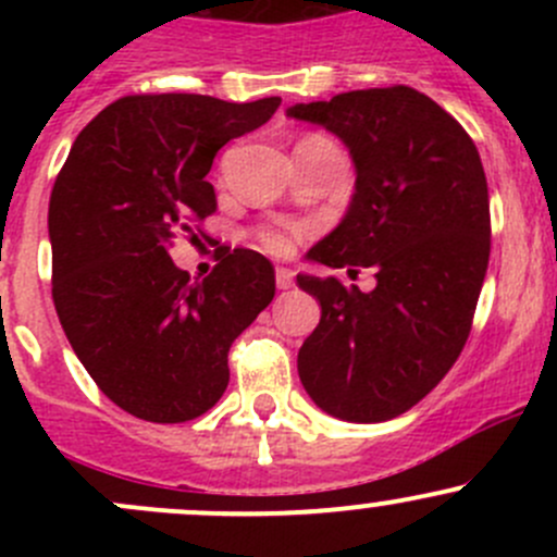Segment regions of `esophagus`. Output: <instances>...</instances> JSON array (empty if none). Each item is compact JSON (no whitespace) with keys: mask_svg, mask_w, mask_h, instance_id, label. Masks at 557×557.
Segmentation results:
<instances>
[{"mask_svg":"<svg viewBox=\"0 0 557 557\" xmlns=\"http://www.w3.org/2000/svg\"><path fill=\"white\" fill-rule=\"evenodd\" d=\"M274 280H277V288L280 290H288L290 285H294V272L285 267H277V272H274Z\"/></svg>","mask_w":557,"mask_h":557,"instance_id":"34e87169","label":"esophagus"}]
</instances>
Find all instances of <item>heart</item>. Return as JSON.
I'll return each instance as SVG.
<instances>
[{
    "label": "heart",
    "instance_id": "1",
    "mask_svg": "<svg viewBox=\"0 0 557 557\" xmlns=\"http://www.w3.org/2000/svg\"><path fill=\"white\" fill-rule=\"evenodd\" d=\"M307 237H310V226H307V223H290V221L269 223V226H261L256 232V239L261 243L263 250L274 252V256H288V252Z\"/></svg>",
    "mask_w": 557,
    "mask_h": 557
}]
</instances>
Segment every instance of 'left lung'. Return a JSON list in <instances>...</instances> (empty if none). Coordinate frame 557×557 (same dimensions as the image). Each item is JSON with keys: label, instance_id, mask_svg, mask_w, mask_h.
Wrapping results in <instances>:
<instances>
[{"label": "left lung", "instance_id": "obj_1", "mask_svg": "<svg viewBox=\"0 0 557 557\" xmlns=\"http://www.w3.org/2000/svg\"><path fill=\"white\" fill-rule=\"evenodd\" d=\"M288 115L334 132L356 161L345 221L307 258L377 277L363 294L336 274H299L320 301L301 385L334 418L383 423L429 396L469 339L491 256L485 170L466 128L409 86L336 94Z\"/></svg>", "mask_w": 557, "mask_h": 557}]
</instances>
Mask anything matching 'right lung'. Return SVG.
I'll use <instances>...</instances> for the list:
<instances>
[{"mask_svg": "<svg viewBox=\"0 0 557 557\" xmlns=\"http://www.w3.org/2000/svg\"><path fill=\"white\" fill-rule=\"evenodd\" d=\"M283 99L223 102L201 94H132L104 107L53 183L48 232L53 305L86 372L110 401L150 423H185L228 385V347L274 299V267L221 247L190 280L170 250L218 210L207 183L234 137Z\"/></svg>", "mask_w": 557, "mask_h": 557, "instance_id": "obj_1", "label": "right lung"}]
</instances>
